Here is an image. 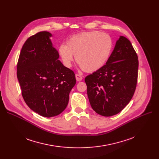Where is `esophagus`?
<instances>
[{"instance_id": "obj_1", "label": "esophagus", "mask_w": 159, "mask_h": 159, "mask_svg": "<svg viewBox=\"0 0 159 159\" xmlns=\"http://www.w3.org/2000/svg\"><path fill=\"white\" fill-rule=\"evenodd\" d=\"M75 78H76V80H77V81H78V82L82 80V77L81 76V75H78V74L75 75Z\"/></svg>"}]
</instances>
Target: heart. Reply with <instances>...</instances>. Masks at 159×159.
<instances>
[{
    "label": "heart",
    "mask_w": 159,
    "mask_h": 159,
    "mask_svg": "<svg viewBox=\"0 0 159 159\" xmlns=\"http://www.w3.org/2000/svg\"><path fill=\"white\" fill-rule=\"evenodd\" d=\"M112 40L106 33L97 31L82 32L72 36L66 44L58 47V52L62 64L70 68L75 56L82 70L88 73L99 70L109 58Z\"/></svg>",
    "instance_id": "obj_1"
}]
</instances>
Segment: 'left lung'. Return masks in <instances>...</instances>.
Returning <instances> with one entry per match:
<instances>
[{"mask_svg":"<svg viewBox=\"0 0 159 159\" xmlns=\"http://www.w3.org/2000/svg\"><path fill=\"white\" fill-rule=\"evenodd\" d=\"M138 67L130 41L120 36L106 65L85 78L89 101L97 113L111 116L128 105L135 91Z\"/></svg>","mask_w":159,"mask_h":159,"instance_id":"obj_1","label":"left lung"}]
</instances>
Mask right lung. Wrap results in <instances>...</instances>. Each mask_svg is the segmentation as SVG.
Segmentation results:
<instances>
[{
  "label": "right lung",
  "instance_id": "1",
  "mask_svg": "<svg viewBox=\"0 0 159 159\" xmlns=\"http://www.w3.org/2000/svg\"><path fill=\"white\" fill-rule=\"evenodd\" d=\"M42 31L25 42L17 64V79L25 102L44 117L61 114L76 84L73 71L58 60L59 55L50 37Z\"/></svg>",
  "mask_w": 159,
  "mask_h": 159
}]
</instances>
